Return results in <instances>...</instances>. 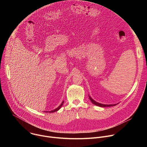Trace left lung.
Masks as SVG:
<instances>
[{
  "mask_svg": "<svg viewBox=\"0 0 147 147\" xmlns=\"http://www.w3.org/2000/svg\"><path fill=\"white\" fill-rule=\"evenodd\" d=\"M89 98L90 99V100L91 101V102L95 105L98 106V107H112V106H115L118 103H116V104H112V105H105V104H102V103H98L97 102H96L95 100H94L90 96H89Z\"/></svg>",
  "mask_w": 147,
  "mask_h": 147,
  "instance_id": "1",
  "label": "left lung"
}]
</instances>
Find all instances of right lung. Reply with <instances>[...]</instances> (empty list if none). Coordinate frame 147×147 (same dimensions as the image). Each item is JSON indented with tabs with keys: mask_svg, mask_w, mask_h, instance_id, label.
<instances>
[{
	"mask_svg": "<svg viewBox=\"0 0 147 147\" xmlns=\"http://www.w3.org/2000/svg\"><path fill=\"white\" fill-rule=\"evenodd\" d=\"M63 103H64V100L61 102V103L60 105V106H59L57 108H56V109H54V110H52V111H49V113H53V112H56V111H59V110L61 108V107H62V105H63Z\"/></svg>",
	"mask_w": 147,
	"mask_h": 147,
	"instance_id": "obj_1",
	"label": "right lung"
}]
</instances>
